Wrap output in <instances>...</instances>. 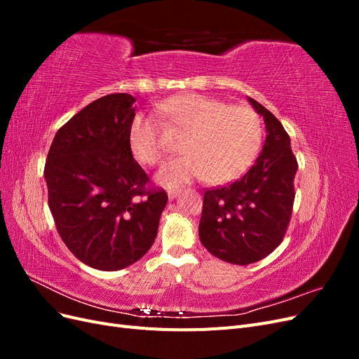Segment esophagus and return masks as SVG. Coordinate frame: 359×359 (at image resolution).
<instances>
[{
    "label": "esophagus",
    "mask_w": 359,
    "mask_h": 359,
    "mask_svg": "<svg viewBox=\"0 0 359 359\" xmlns=\"http://www.w3.org/2000/svg\"><path fill=\"white\" fill-rule=\"evenodd\" d=\"M180 189L178 187H169L168 189V196H169V199H173V198H177L178 194H180Z\"/></svg>",
    "instance_id": "1"
}]
</instances>
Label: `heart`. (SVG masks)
I'll use <instances>...</instances> for the list:
<instances>
[{"mask_svg": "<svg viewBox=\"0 0 359 359\" xmlns=\"http://www.w3.org/2000/svg\"><path fill=\"white\" fill-rule=\"evenodd\" d=\"M172 127L187 133L182 157L169 161L158 178L181 184L205 178L210 184H224L238 178L256 157L262 124L248 106H229L201 94L173 97L161 104ZM128 147L135 158L156 166L166 154L165 135L154 118L137 114L128 128Z\"/></svg>", "mask_w": 359, "mask_h": 359, "instance_id": "heart-1", "label": "heart"}]
</instances>
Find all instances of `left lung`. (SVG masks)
<instances>
[{"label":"left lung","mask_w":359,"mask_h":359,"mask_svg":"<svg viewBox=\"0 0 359 359\" xmlns=\"http://www.w3.org/2000/svg\"><path fill=\"white\" fill-rule=\"evenodd\" d=\"M248 102L265 121L268 135L262 153L240 180L205 191L199 223L202 245L235 265L257 262L283 241L298 170L285 127L262 104L250 97Z\"/></svg>","instance_id":"1"}]
</instances>
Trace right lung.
<instances>
[{
    "label": "right lung",
    "instance_id": "right-lung-1",
    "mask_svg": "<svg viewBox=\"0 0 359 359\" xmlns=\"http://www.w3.org/2000/svg\"><path fill=\"white\" fill-rule=\"evenodd\" d=\"M135 102L118 93L85 106L58 130L45 165L61 240L81 262L102 271L127 268L148 252L168 203L128 147Z\"/></svg>",
    "mask_w": 359,
    "mask_h": 359
}]
</instances>
